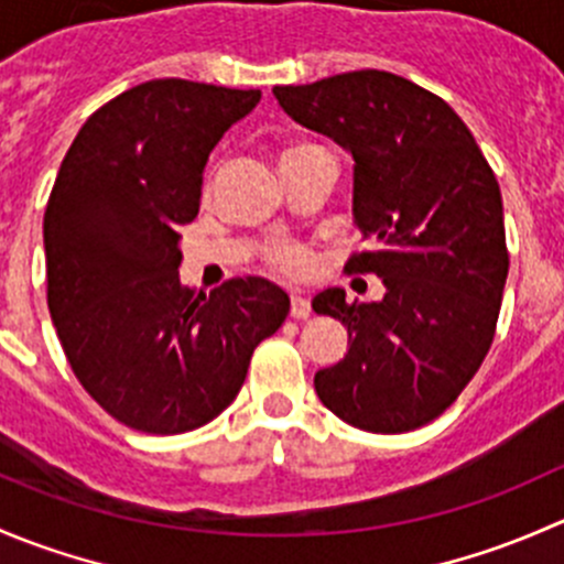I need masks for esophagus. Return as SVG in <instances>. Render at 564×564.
Listing matches in <instances>:
<instances>
[{
    "label": "esophagus",
    "mask_w": 564,
    "mask_h": 564,
    "mask_svg": "<svg viewBox=\"0 0 564 564\" xmlns=\"http://www.w3.org/2000/svg\"><path fill=\"white\" fill-rule=\"evenodd\" d=\"M311 314V300L305 294H292V316L294 318H308Z\"/></svg>",
    "instance_id": "34e87169"
}]
</instances>
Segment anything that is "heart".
Wrapping results in <instances>:
<instances>
[{
	"instance_id": "obj_1",
	"label": "heart",
	"mask_w": 564,
	"mask_h": 564,
	"mask_svg": "<svg viewBox=\"0 0 564 564\" xmlns=\"http://www.w3.org/2000/svg\"><path fill=\"white\" fill-rule=\"evenodd\" d=\"M308 147H316V144H305V141L303 144H292L283 150V155L308 150ZM270 259H272V264L281 267V270H286V272H303L305 267H308V253H305V248L294 246V242H278V246L270 250Z\"/></svg>"
}]
</instances>
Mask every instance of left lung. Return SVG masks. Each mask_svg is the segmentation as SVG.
<instances>
[{"label": "left lung", "mask_w": 564, "mask_h": 564, "mask_svg": "<svg viewBox=\"0 0 564 564\" xmlns=\"http://www.w3.org/2000/svg\"><path fill=\"white\" fill-rule=\"evenodd\" d=\"M272 95L355 158L351 213L368 248L344 270L384 283L379 303H346L344 289L314 297L349 333L316 395L355 429H420L471 382L497 333L510 267L497 176L458 113L409 78L355 70Z\"/></svg>", "instance_id": "obj_1"}]
</instances>
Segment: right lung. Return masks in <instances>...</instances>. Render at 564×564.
<instances>
[{"label": "right lung", "instance_id": "add662e5", "mask_svg": "<svg viewBox=\"0 0 564 564\" xmlns=\"http://www.w3.org/2000/svg\"><path fill=\"white\" fill-rule=\"evenodd\" d=\"M259 98L185 78L139 84L84 122L56 174L43 218L51 322L82 388L133 431L185 434L218 417L289 314V294L264 278L204 294L176 272L209 152Z\"/></svg>", "mask_w": 564, "mask_h": 564}]
</instances>
